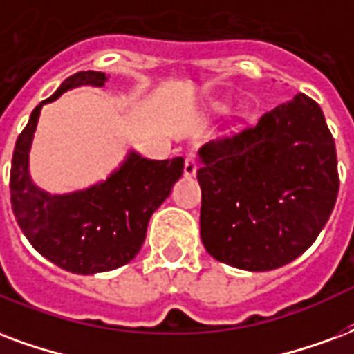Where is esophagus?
<instances>
[{"label":"esophagus","instance_id":"1","mask_svg":"<svg viewBox=\"0 0 354 354\" xmlns=\"http://www.w3.org/2000/svg\"><path fill=\"white\" fill-rule=\"evenodd\" d=\"M197 157L195 153H189V156L185 157V165H184V174L185 176H195L197 174Z\"/></svg>","mask_w":354,"mask_h":354}]
</instances>
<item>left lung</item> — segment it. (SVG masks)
Here are the masks:
<instances>
[{"instance_id":"8db88e82","label":"left lung","mask_w":354,"mask_h":354,"mask_svg":"<svg viewBox=\"0 0 354 354\" xmlns=\"http://www.w3.org/2000/svg\"><path fill=\"white\" fill-rule=\"evenodd\" d=\"M198 157L201 240L219 263L276 270L315 242L334 210L336 144L321 106L304 93L204 144Z\"/></svg>"}]
</instances>
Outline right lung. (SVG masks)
I'll return each instance as SVG.
<instances>
[{
    "instance_id": "right-lung-1",
    "label": "right lung",
    "mask_w": 354,
    "mask_h": 354,
    "mask_svg": "<svg viewBox=\"0 0 354 354\" xmlns=\"http://www.w3.org/2000/svg\"><path fill=\"white\" fill-rule=\"evenodd\" d=\"M106 80L99 71H80L64 80L31 112L10 165V204L24 236L44 259L82 276L116 270L135 259L151 214L184 172V157L156 161L131 150L111 176L88 189L50 195L33 184L30 150L43 104L78 86L103 88Z\"/></svg>"
}]
</instances>
